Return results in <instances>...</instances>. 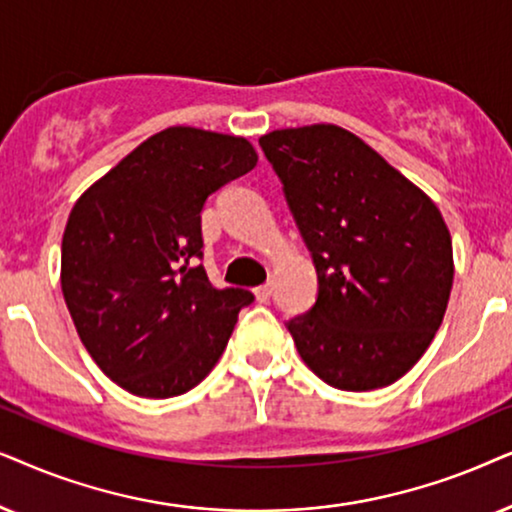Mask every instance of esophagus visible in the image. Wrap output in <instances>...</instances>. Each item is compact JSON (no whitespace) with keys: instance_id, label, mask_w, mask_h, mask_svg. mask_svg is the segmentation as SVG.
Returning a JSON list of instances; mask_svg holds the SVG:
<instances>
[{"instance_id":"obj_1","label":"esophagus","mask_w":512,"mask_h":512,"mask_svg":"<svg viewBox=\"0 0 512 512\" xmlns=\"http://www.w3.org/2000/svg\"><path fill=\"white\" fill-rule=\"evenodd\" d=\"M271 295H274V288H271V283H267V285H260V288H255V297H257V302H269Z\"/></svg>"}]
</instances>
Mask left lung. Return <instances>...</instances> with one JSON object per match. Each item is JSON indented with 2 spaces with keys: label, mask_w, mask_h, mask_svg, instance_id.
Returning a JSON list of instances; mask_svg holds the SVG:
<instances>
[{
  "label": "left lung",
  "mask_w": 512,
  "mask_h": 512,
  "mask_svg": "<svg viewBox=\"0 0 512 512\" xmlns=\"http://www.w3.org/2000/svg\"><path fill=\"white\" fill-rule=\"evenodd\" d=\"M260 145L318 274L313 309L288 323L299 356L342 391L391 386L431 346L452 292L438 206L342 126L281 128Z\"/></svg>",
  "instance_id": "left-lung-1"
}]
</instances>
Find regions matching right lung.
I'll list each match as a JSON object with an SVG mask.
<instances>
[{
	"instance_id": "right-lung-1",
	"label": "right lung",
	"mask_w": 512,
	"mask_h": 512,
	"mask_svg": "<svg viewBox=\"0 0 512 512\" xmlns=\"http://www.w3.org/2000/svg\"><path fill=\"white\" fill-rule=\"evenodd\" d=\"M257 166L245 138L170 126L140 142L74 203L60 288L95 365L140 398H175L208 377L250 290L210 285L201 210Z\"/></svg>"
}]
</instances>
